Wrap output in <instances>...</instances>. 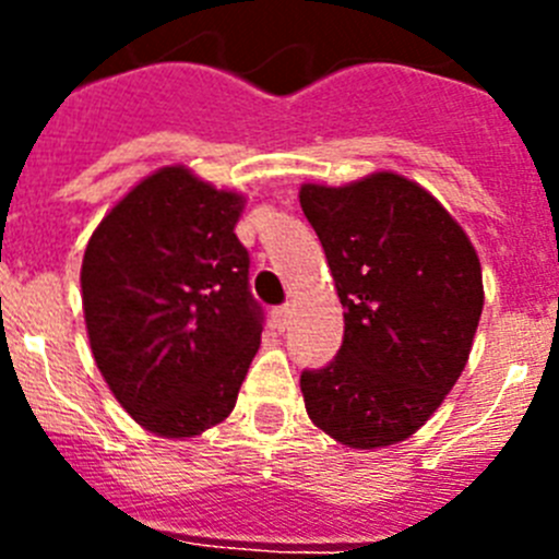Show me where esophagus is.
Listing matches in <instances>:
<instances>
[{
    "label": "esophagus",
    "mask_w": 559,
    "mask_h": 559,
    "mask_svg": "<svg viewBox=\"0 0 559 559\" xmlns=\"http://www.w3.org/2000/svg\"><path fill=\"white\" fill-rule=\"evenodd\" d=\"M271 322H274V328L280 330V333H283V330L288 328V322H290V308H288V305L271 310Z\"/></svg>",
    "instance_id": "34e87169"
}]
</instances>
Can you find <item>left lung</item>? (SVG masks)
I'll list each match as a JSON object with an SVG mask.
<instances>
[{
    "instance_id": "left-lung-1",
    "label": "left lung",
    "mask_w": 559,
    "mask_h": 559,
    "mask_svg": "<svg viewBox=\"0 0 559 559\" xmlns=\"http://www.w3.org/2000/svg\"><path fill=\"white\" fill-rule=\"evenodd\" d=\"M299 204L344 308L338 355L299 378L305 408L341 445L403 442L467 364L484 308L476 249L431 192L397 173L305 185Z\"/></svg>"
}]
</instances>
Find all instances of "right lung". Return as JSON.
Returning a JSON list of instances; mask_svg holds the SVG:
<instances>
[{
	"instance_id": "obj_1",
	"label": "right lung",
	"mask_w": 559,
	"mask_h": 559,
	"mask_svg": "<svg viewBox=\"0 0 559 559\" xmlns=\"http://www.w3.org/2000/svg\"><path fill=\"white\" fill-rule=\"evenodd\" d=\"M243 195L162 167L108 212L83 254L88 344L142 428L199 437L229 417L260 349L263 308L235 224Z\"/></svg>"
}]
</instances>
